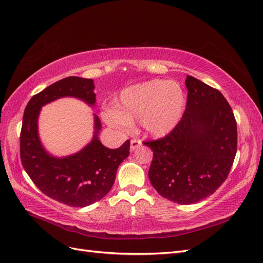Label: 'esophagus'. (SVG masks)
Listing matches in <instances>:
<instances>
[{
  "label": "esophagus",
  "mask_w": 263,
  "mask_h": 263,
  "mask_svg": "<svg viewBox=\"0 0 263 263\" xmlns=\"http://www.w3.org/2000/svg\"><path fill=\"white\" fill-rule=\"evenodd\" d=\"M141 146V141L138 140V139H133L130 141V151H134L136 150L138 147Z\"/></svg>",
  "instance_id": "1"
}]
</instances>
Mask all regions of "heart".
Masks as SVG:
<instances>
[{
	"instance_id": "b5f03b06",
	"label": "heart",
	"mask_w": 263,
	"mask_h": 263,
	"mask_svg": "<svg viewBox=\"0 0 263 263\" xmlns=\"http://www.w3.org/2000/svg\"><path fill=\"white\" fill-rule=\"evenodd\" d=\"M185 107L186 95L180 83L153 79L125 87L118 95L114 110H105L103 117L114 127L139 119L146 135L163 138L176 129Z\"/></svg>"
}]
</instances>
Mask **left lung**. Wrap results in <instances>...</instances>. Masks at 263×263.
I'll use <instances>...</instances> for the list:
<instances>
[{"label":"left lung","mask_w":263,"mask_h":263,"mask_svg":"<svg viewBox=\"0 0 263 263\" xmlns=\"http://www.w3.org/2000/svg\"><path fill=\"white\" fill-rule=\"evenodd\" d=\"M185 85L186 108L176 129L144 142L154 151L151 184L181 205L212 195L225 182L237 151V123L224 95L191 76Z\"/></svg>","instance_id":"8db88e82"}]
</instances>
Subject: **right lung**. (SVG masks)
I'll return each mask as SVG.
<instances>
[{
	"mask_svg": "<svg viewBox=\"0 0 263 263\" xmlns=\"http://www.w3.org/2000/svg\"><path fill=\"white\" fill-rule=\"evenodd\" d=\"M92 79L68 77L46 87L28 102L21 132V161L35 185L44 194L72 208H84L100 201L112 189L119 164L129 155L130 141L117 149L102 144V124L94 116L92 140L80 151L67 157H54L39 138L38 117L42 107L61 98H74L95 106Z\"/></svg>",
	"mask_w": 263,
	"mask_h": 263,
	"instance_id": "add662e5",
	"label": "right lung"
}]
</instances>
